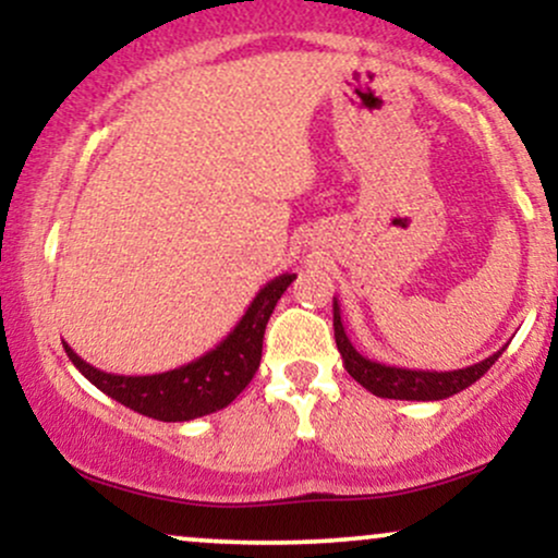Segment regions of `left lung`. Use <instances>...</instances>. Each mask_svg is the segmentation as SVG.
Listing matches in <instances>:
<instances>
[{"label":"left lung","mask_w":558,"mask_h":558,"mask_svg":"<svg viewBox=\"0 0 558 558\" xmlns=\"http://www.w3.org/2000/svg\"><path fill=\"white\" fill-rule=\"evenodd\" d=\"M332 330H336V345L343 356L345 373L354 377L360 386H364L369 393L380 396V399H399V401H440L448 396L459 393V390L470 388L477 383L488 369L496 364L504 349L490 354L488 360L470 364L464 369H448V373H435V369H407V367H390V364H380L362 356L354 349V343L345 336V328L341 323V306L338 299L332 296Z\"/></svg>","instance_id":"8db88e82"}]
</instances>
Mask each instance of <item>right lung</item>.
<instances>
[{"label":"right lung","instance_id":"add662e5","mask_svg":"<svg viewBox=\"0 0 558 558\" xmlns=\"http://www.w3.org/2000/svg\"><path fill=\"white\" fill-rule=\"evenodd\" d=\"M296 275L283 272L272 278L254 296L248 310L243 312L233 330L222 338L215 349L183 367L168 369L159 375H114L96 369L83 362L70 345H65L70 362L78 373L94 383L101 393L120 401L133 412L159 422H189L204 414L226 409L243 388L252 383L262 360V338H265L267 319L283 291L293 283Z\"/></svg>","mask_w":558,"mask_h":558}]
</instances>
